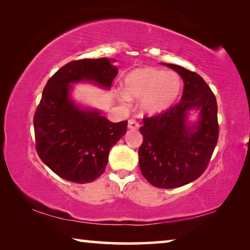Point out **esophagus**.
Listing matches in <instances>:
<instances>
[{
  "mask_svg": "<svg viewBox=\"0 0 250 250\" xmlns=\"http://www.w3.org/2000/svg\"><path fill=\"white\" fill-rule=\"evenodd\" d=\"M139 124L137 121H135L134 119H129V121H128V128L129 129H131V130H137V129H139Z\"/></svg>",
  "mask_w": 250,
  "mask_h": 250,
  "instance_id": "1",
  "label": "esophagus"
}]
</instances>
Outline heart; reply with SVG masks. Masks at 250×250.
<instances>
[{
  "instance_id": "b5f03b06",
  "label": "heart",
  "mask_w": 250,
  "mask_h": 250,
  "mask_svg": "<svg viewBox=\"0 0 250 250\" xmlns=\"http://www.w3.org/2000/svg\"><path fill=\"white\" fill-rule=\"evenodd\" d=\"M124 89L125 95L120 96L121 100L142 98V109L154 115L174 104L181 94L182 82L174 71L146 67L134 69L125 76Z\"/></svg>"
}]
</instances>
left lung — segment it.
Segmentation results:
<instances>
[{
  "mask_svg": "<svg viewBox=\"0 0 250 250\" xmlns=\"http://www.w3.org/2000/svg\"><path fill=\"white\" fill-rule=\"evenodd\" d=\"M184 82L181 101L166 111L143 118L139 166L155 188H174L191 183L206 170L217 145V103L200 75L183 67L166 64ZM200 110V120L188 125L189 109Z\"/></svg>",
  "mask_w": 250,
  "mask_h": 250,
  "instance_id": "8db88e82",
  "label": "left lung"
}]
</instances>
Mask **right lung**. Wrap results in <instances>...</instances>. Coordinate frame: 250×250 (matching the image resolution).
Here are the masks:
<instances>
[{
	"mask_svg": "<svg viewBox=\"0 0 250 250\" xmlns=\"http://www.w3.org/2000/svg\"><path fill=\"white\" fill-rule=\"evenodd\" d=\"M117 74L111 59H78L62 66L46 83L34 115L35 147L41 160L62 179L79 184L98 179L110 149L128 125L126 120L115 124L96 110L80 109L69 98L70 83L92 82L110 88Z\"/></svg>",
	"mask_w": 250,
	"mask_h": 250,
	"instance_id": "obj_1",
	"label": "right lung"
}]
</instances>
